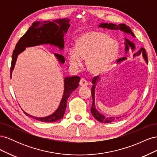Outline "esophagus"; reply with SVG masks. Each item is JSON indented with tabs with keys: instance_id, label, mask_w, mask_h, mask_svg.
I'll return each mask as SVG.
<instances>
[{
	"instance_id": "34e87169",
	"label": "esophagus",
	"mask_w": 157,
	"mask_h": 157,
	"mask_svg": "<svg viewBox=\"0 0 157 157\" xmlns=\"http://www.w3.org/2000/svg\"><path fill=\"white\" fill-rule=\"evenodd\" d=\"M79 84H80V86H87V85L88 84V82L87 80H85L84 78H81V79H80V80Z\"/></svg>"
}]
</instances>
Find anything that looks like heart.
Segmentation results:
<instances>
[{
	"label": "heart",
	"instance_id": "b5f03b06",
	"mask_svg": "<svg viewBox=\"0 0 157 157\" xmlns=\"http://www.w3.org/2000/svg\"><path fill=\"white\" fill-rule=\"evenodd\" d=\"M119 46L117 40L110 39L101 31H91L80 36L75 46L69 50V61L73 67L78 69L86 59L88 70L94 75L106 73L115 61Z\"/></svg>",
	"mask_w": 157,
	"mask_h": 157
}]
</instances>
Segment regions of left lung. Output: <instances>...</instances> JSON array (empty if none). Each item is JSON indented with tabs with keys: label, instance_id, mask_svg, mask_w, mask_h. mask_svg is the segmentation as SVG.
Returning <instances> with one entry per match:
<instances>
[{
	"label": "left lung",
	"instance_id": "8db88e82",
	"mask_svg": "<svg viewBox=\"0 0 157 157\" xmlns=\"http://www.w3.org/2000/svg\"><path fill=\"white\" fill-rule=\"evenodd\" d=\"M99 27H102L104 28V29H111V30H121L122 31H124V33H127V34H131L132 36H135L134 33H132V31H131L130 28L127 26L126 24H124V23H121V24L119 25H116V24H114V23H101L100 25H99ZM125 39V42H124V44H125V51H126V53H127V52L129 50L130 48L132 50V52H134V54L133 57H136V56H139L141 53L142 52V54H143V57L145 59L146 63H148V59H147V54L145 52V49L144 48H140V50H137V51H135L136 49V46L135 44L132 42L131 41H130L129 40H128L127 39ZM127 58L126 57H123L122 58L118 59L117 60V63H120L121 61H123L124 60H126ZM99 77H94L92 80V83L93 84V86L92 87V97L93 99V101H92V107H91V113L92 114L93 117L96 118V119L100 122H104V123H109V122H111L113 121H115L116 119H118V118H121V117H106L104 115H103L102 114L99 113L98 112V111L96 109V105H95V88H96V84L97 82L99 81Z\"/></svg>",
	"mask_w": 157,
	"mask_h": 157
}]
</instances>
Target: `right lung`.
<instances>
[{
	"mask_svg": "<svg viewBox=\"0 0 157 157\" xmlns=\"http://www.w3.org/2000/svg\"><path fill=\"white\" fill-rule=\"evenodd\" d=\"M70 20L67 18L59 19L53 21H35L33 23L29 29L19 40L13 51L12 64L10 67V78H12V71L15 67L18 55L25 50L27 47H32L41 44H50L58 47L60 50L64 48V35L68 31ZM54 56L61 63H65L63 56L54 54ZM80 78L78 76H73L64 78V92L59 105L57 110L52 115L44 117H36L29 115L25 111L27 116L36 120L44 122H54L62 118L66 107L67 99L74 90L78 86Z\"/></svg>",
	"mask_w": 157,
	"mask_h": 157,
	"instance_id": "obj_1",
	"label": "right lung"
}]
</instances>
